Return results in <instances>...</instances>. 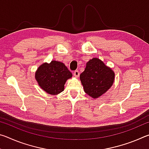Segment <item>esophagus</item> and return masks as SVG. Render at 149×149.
Here are the masks:
<instances>
[{"label": "esophagus", "instance_id": "esophagus-1", "mask_svg": "<svg viewBox=\"0 0 149 149\" xmlns=\"http://www.w3.org/2000/svg\"><path fill=\"white\" fill-rule=\"evenodd\" d=\"M74 75L75 77H79V72L78 71V70H75V71L74 72Z\"/></svg>", "mask_w": 149, "mask_h": 149}]
</instances>
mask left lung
Returning a JSON list of instances; mask_svg holds the SVG:
<instances>
[{"instance_id":"left-lung-1","label":"left lung","mask_w":149,"mask_h":149,"mask_svg":"<svg viewBox=\"0 0 149 149\" xmlns=\"http://www.w3.org/2000/svg\"><path fill=\"white\" fill-rule=\"evenodd\" d=\"M114 73L104 62L93 58L87 63L86 68L80 75L85 92L93 99L99 98L112 86Z\"/></svg>"}]
</instances>
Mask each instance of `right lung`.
Listing matches in <instances>:
<instances>
[{
	"label": "right lung",
	"mask_w": 149,
	"mask_h": 149,
	"mask_svg": "<svg viewBox=\"0 0 149 149\" xmlns=\"http://www.w3.org/2000/svg\"><path fill=\"white\" fill-rule=\"evenodd\" d=\"M72 77V73L62 62L53 60L44 63L35 73V79L39 86L50 95H57L64 91L66 80Z\"/></svg>",
	"instance_id": "1"
}]
</instances>
